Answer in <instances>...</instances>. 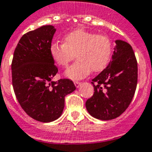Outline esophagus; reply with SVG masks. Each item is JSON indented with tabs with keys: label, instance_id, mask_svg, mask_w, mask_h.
<instances>
[{
	"label": "esophagus",
	"instance_id": "34e87169",
	"mask_svg": "<svg viewBox=\"0 0 152 152\" xmlns=\"http://www.w3.org/2000/svg\"><path fill=\"white\" fill-rule=\"evenodd\" d=\"M74 83H75V87H80V85H81L80 82H78V81H75Z\"/></svg>",
	"mask_w": 152,
	"mask_h": 152
}]
</instances>
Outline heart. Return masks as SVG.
<instances>
[{
	"label": "heart",
	"mask_w": 152,
	"mask_h": 152,
	"mask_svg": "<svg viewBox=\"0 0 152 152\" xmlns=\"http://www.w3.org/2000/svg\"><path fill=\"white\" fill-rule=\"evenodd\" d=\"M114 44L106 35H97L95 32L77 29L64 37V44L53 43L50 54L57 65L65 68L75 58L77 61L65 71L71 79H81L89 75L104 70L111 61Z\"/></svg>",
	"instance_id": "obj_1"
}]
</instances>
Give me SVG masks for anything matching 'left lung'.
I'll list each match as a JSON object with an SVG mask.
<instances>
[{"label": "left lung", "mask_w": 152, "mask_h": 152, "mask_svg": "<svg viewBox=\"0 0 152 152\" xmlns=\"http://www.w3.org/2000/svg\"><path fill=\"white\" fill-rule=\"evenodd\" d=\"M138 83V63L130 44L116 40L109 65L93 78L94 95L86 102L92 117L108 121L117 118L132 101Z\"/></svg>", "instance_id": "left-lung-1"}]
</instances>
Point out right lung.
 I'll list each match as a JSON object with an SVG mask.
<instances>
[{"label": "right lung", "mask_w": 152, "mask_h": 152, "mask_svg": "<svg viewBox=\"0 0 152 152\" xmlns=\"http://www.w3.org/2000/svg\"><path fill=\"white\" fill-rule=\"evenodd\" d=\"M56 29L43 26L22 36L12 61V83L21 107L41 122L56 120L62 114L65 97L76 87L70 79H52L58 72L50 54Z\"/></svg>", "instance_id": "add662e5"}]
</instances>
